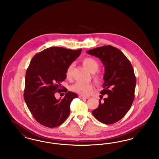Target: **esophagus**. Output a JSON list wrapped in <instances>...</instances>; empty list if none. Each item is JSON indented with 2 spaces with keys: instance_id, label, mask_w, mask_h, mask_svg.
<instances>
[{
  "instance_id": "esophagus-1",
  "label": "esophagus",
  "mask_w": 159,
  "mask_h": 159,
  "mask_svg": "<svg viewBox=\"0 0 159 159\" xmlns=\"http://www.w3.org/2000/svg\"><path fill=\"white\" fill-rule=\"evenodd\" d=\"M79 98L80 99H88L89 98V97H84V96H83V95H80L79 96Z\"/></svg>"
}]
</instances>
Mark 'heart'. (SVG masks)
<instances>
[{
    "label": "heart",
    "instance_id": "heart-1",
    "mask_svg": "<svg viewBox=\"0 0 159 159\" xmlns=\"http://www.w3.org/2000/svg\"><path fill=\"white\" fill-rule=\"evenodd\" d=\"M84 66L92 73H95L99 68L98 61L91 57H86L83 60ZM74 63L70 64L66 69V77L70 79L72 77L73 70L74 68ZM93 85L92 83H84L82 82H76L70 86V90L79 93L82 95H88L91 93L93 89Z\"/></svg>",
    "mask_w": 159,
    "mask_h": 159
}]
</instances>
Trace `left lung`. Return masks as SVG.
Listing matches in <instances>:
<instances>
[{
  "mask_svg": "<svg viewBox=\"0 0 159 159\" xmlns=\"http://www.w3.org/2000/svg\"><path fill=\"white\" fill-rule=\"evenodd\" d=\"M87 53L99 58L104 66V89L100 93L108 95L102 102L99 100L98 107L92 113L101 123L113 124L128 113L135 98L136 77L134 68L124 53L112 46L93 48Z\"/></svg>",
  "mask_w": 159,
  "mask_h": 159,
  "instance_id": "1",
  "label": "left lung"
}]
</instances>
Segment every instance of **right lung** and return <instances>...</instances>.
Instances as JSON below:
<instances>
[{"label": "right lung", "instance_id": "right-lung-1", "mask_svg": "<svg viewBox=\"0 0 159 159\" xmlns=\"http://www.w3.org/2000/svg\"><path fill=\"white\" fill-rule=\"evenodd\" d=\"M76 51L54 46L36 54L27 69L24 98L31 113L42 125L55 128L62 124L70 114V107L77 95L61 89L68 65L80 55ZM66 92L64 98L57 100L56 92Z\"/></svg>", "mask_w": 159, "mask_h": 159}]
</instances>
